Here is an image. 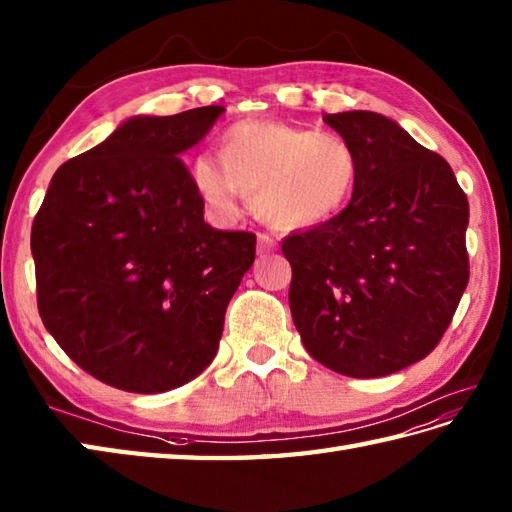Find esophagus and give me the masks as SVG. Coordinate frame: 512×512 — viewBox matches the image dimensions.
<instances>
[{
	"label": "esophagus",
	"instance_id": "34e87169",
	"mask_svg": "<svg viewBox=\"0 0 512 512\" xmlns=\"http://www.w3.org/2000/svg\"><path fill=\"white\" fill-rule=\"evenodd\" d=\"M274 238H271L269 234H258V254H269L274 252Z\"/></svg>",
	"mask_w": 512,
	"mask_h": 512
}]
</instances>
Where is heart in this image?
<instances>
[{
  "instance_id": "1",
  "label": "heart",
  "mask_w": 512,
  "mask_h": 512,
  "mask_svg": "<svg viewBox=\"0 0 512 512\" xmlns=\"http://www.w3.org/2000/svg\"><path fill=\"white\" fill-rule=\"evenodd\" d=\"M218 153L198 152L190 163L194 190L218 221L236 218L238 198L247 194L269 223L316 227L349 205L360 179L347 139L280 121L229 125Z\"/></svg>"
}]
</instances>
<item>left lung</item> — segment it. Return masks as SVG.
I'll list each match as a JSON object with an SVG mask.
<instances>
[{
	"instance_id": "left-lung-1",
	"label": "left lung",
	"mask_w": 512,
	"mask_h": 512,
	"mask_svg": "<svg viewBox=\"0 0 512 512\" xmlns=\"http://www.w3.org/2000/svg\"><path fill=\"white\" fill-rule=\"evenodd\" d=\"M360 159L331 221L283 241L289 307L309 356L382 378L429 356L468 285V201L440 154L378 112L322 114Z\"/></svg>"
}]
</instances>
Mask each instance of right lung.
<instances>
[{
    "label": "right lung",
    "instance_id": "right-lung-1",
    "mask_svg": "<svg viewBox=\"0 0 512 512\" xmlns=\"http://www.w3.org/2000/svg\"><path fill=\"white\" fill-rule=\"evenodd\" d=\"M225 108L130 117L52 176L30 232L37 307L70 360L114 389L163 393L210 367L252 232L203 221L181 156Z\"/></svg>",
    "mask_w": 512,
    "mask_h": 512
}]
</instances>
